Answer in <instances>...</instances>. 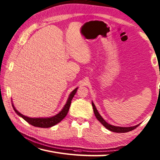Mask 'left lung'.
Segmentation results:
<instances>
[{
    "instance_id": "left-lung-1",
    "label": "left lung",
    "mask_w": 160,
    "mask_h": 160,
    "mask_svg": "<svg viewBox=\"0 0 160 160\" xmlns=\"http://www.w3.org/2000/svg\"><path fill=\"white\" fill-rule=\"evenodd\" d=\"M92 106H93L95 115H96L98 120L99 121L105 128H107L108 130H109L111 131L115 132H127L134 130L135 128H136L138 126L140 125V124H138L136 126H134V127H115V126L109 124L108 123H107V122L105 121L102 118L100 113H98L97 108H96V106H95V104H93V102H92Z\"/></svg>"
}]
</instances>
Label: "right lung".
Returning <instances> with one entry per match:
<instances>
[{"mask_svg": "<svg viewBox=\"0 0 160 160\" xmlns=\"http://www.w3.org/2000/svg\"><path fill=\"white\" fill-rule=\"evenodd\" d=\"M78 88H76L72 92H71L69 95V98L67 101V103L64 105V107L62 109L59 113H58L57 115H54L53 117H50V118H29L27 117L25 115H22V113H20L19 111H17L15 107L13 106V104L12 103V107L13 110L15 111L16 113L18 114L19 116L22 118L24 120H25L26 122H28L29 124H30L32 126H34V127H40V128H49L52 127L53 126L56 125V124L59 123L60 121H62L63 119L65 118L67 115L68 111H69L70 105L71 103V100H72L74 96V95L76 94V91H77Z\"/></svg>", "mask_w": 160, "mask_h": 160, "instance_id": "right-lung-1", "label": "right lung"}]
</instances>
